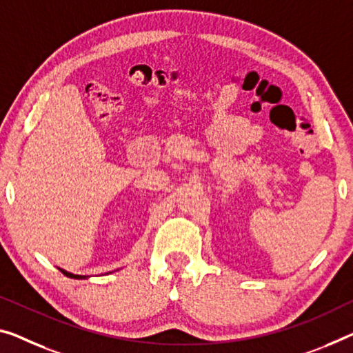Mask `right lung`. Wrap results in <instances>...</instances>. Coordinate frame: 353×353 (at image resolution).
Here are the masks:
<instances>
[{
  "instance_id": "1",
  "label": "right lung",
  "mask_w": 353,
  "mask_h": 353,
  "mask_svg": "<svg viewBox=\"0 0 353 353\" xmlns=\"http://www.w3.org/2000/svg\"><path fill=\"white\" fill-rule=\"evenodd\" d=\"M59 271H61L63 274H66L68 278H72V279H86V276H82V274H74V273H69V271L63 270V268H58Z\"/></svg>"
}]
</instances>
